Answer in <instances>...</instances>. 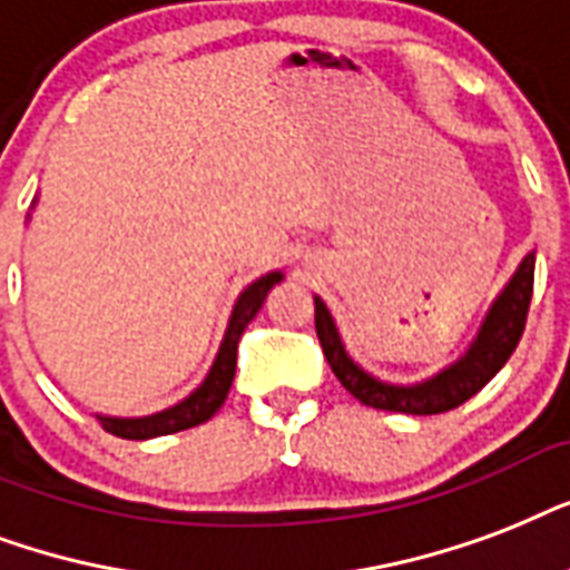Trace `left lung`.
Masks as SVG:
<instances>
[{
	"label": "left lung",
	"mask_w": 570,
	"mask_h": 570,
	"mask_svg": "<svg viewBox=\"0 0 570 570\" xmlns=\"http://www.w3.org/2000/svg\"><path fill=\"white\" fill-rule=\"evenodd\" d=\"M532 282H535V255H527L523 264L509 282V288L502 291L500 299L493 303L491 315L484 321L482 333L470 347V354L436 374L434 381L419 383V386H390L368 377L360 365L351 363V356L342 347V338L335 333V324L326 306L315 299V330L324 347V356L335 377L342 381L354 399H360L368 407L392 410V413H413V416H434L445 410L461 407L466 399H473L502 365L509 363L514 354L523 326H527L529 299H532Z\"/></svg>",
	"instance_id": "1"
}]
</instances>
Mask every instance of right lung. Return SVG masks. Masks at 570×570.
<instances>
[{
	"label": "right lung",
	"mask_w": 570,
	"mask_h": 570,
	"mask_svg": "<svg viewBox=\"0 0 570 570\" xmlns=\"http://www.w3.org/2000/svg\"><path fill=\"white\" fill-rule=\"evenodd\" d=\"M279 282H282V273H271V276L253 282V285L240 294V299H237V306H235V315H232V324H228V333H225L223 338V347H219V354H216L214 368H210L205 383H202L189 399H184L180 404H175V407L163 410V413H154V416H145V419L100 416L104 431H109V434H116V436H125V440H148V436L187 431V428L202 425V422H207V419L214 416L216 410L223 407L225 395H228L232 381H235L237 342H240L246 324H249V321L258 315V308L264 306V297H267Z\"/></svg>",
	"instance_id": "right-lung-1"
}]
</instances>
